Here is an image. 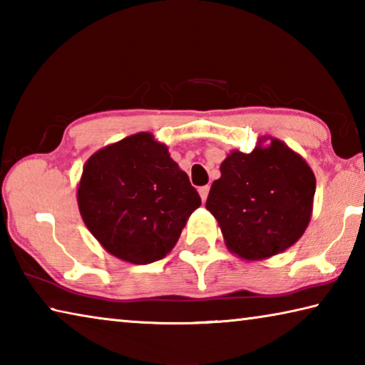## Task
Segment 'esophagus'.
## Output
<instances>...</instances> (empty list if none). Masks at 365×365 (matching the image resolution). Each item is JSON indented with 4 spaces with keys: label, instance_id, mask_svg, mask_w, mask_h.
I'll use <instances>...</instances> for the list:
<instances>
[{
    "label": "esophagus",
    "instance_id": "34e87169",
    "mask_svg": "<svg viewBox=\"0 0 365 365\" xmlns=\"http://www.w3.org/2000/svg\"><path fill=\"white\" fill-rule=\"evenodd\" d=\"M197 191H200L201 200L206 201L207 200V195H209V187H207V185H206V187H200V188H197Z\"/></svg>",
    "mask_w": 365,
    "mask_h": 365
}]
</instances>
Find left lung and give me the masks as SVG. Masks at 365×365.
Wrapping results in <instances>:
<instances>
[{"label": "left lung", "instance_id": "left-lung-1", "mask_svg": "<svg viewBox=\"0 0 365 365\" xmlns=\"http://www.w3.org/2000/svg\"><path fill=\"white\" fill-rule=\"evenodd\" d=\"M206 207L217 219L228 250L248 261L294 245L311 220L316 177L280 140L251 153L233 151L220 165Z\"/></svg>", "mask_w": 365, "mask_h": 365}]
</instances>
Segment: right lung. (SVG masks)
Returning a JSON list of instances; mask_svg holds the SVG:
<instances>
[{
	"instance_id": "add662e5",
	"label": "right lung",
	"mask_w": 365,
	"mask_h": 365,
	"mask_svg": "<svg viewBox=\"0 0 365 365\" xmlns=\"http://www.w3.org/2000/svg\"><path fill=\"white\" fill-rule=\"evenodd\" d=\"M77 200L85 225L103 248L132 264L163 259L201 205L168 146L145 132L86 160Z\"/></svg>"
}]
</instances>
